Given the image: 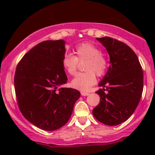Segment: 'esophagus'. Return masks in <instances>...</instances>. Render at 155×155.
Returning <instances> with one entry per match:
<instances>
[{
	"instance_id": "obj_1",
	"label": "esophagus",
	"mask_w": 155,
	"mask_h": 155,
	"mask_svg": "<svg viewBox=\"0 0 155 155\" xmlns=\"http://www.w3.org/2000/svg\"><path fill=\"white\" fill-rule=\"evenodd\" d=\"M81 95L82 96H87L90 95V93H89V92H81Z\"/></svg>"
}]
</instances>
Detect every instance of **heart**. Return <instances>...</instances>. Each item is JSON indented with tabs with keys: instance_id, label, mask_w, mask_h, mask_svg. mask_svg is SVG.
Returning <instances> with one entry per match:
<instances>
[{
	"instance_id": "heart-1",
	"label": "heart",
	"mask_w": 155,
	"mask_h": 155,
	"mask_svg": "<svg viewBox=\"0 0 155 155\" xmlns=\"http://www.w3.org/2000/svg\"><path fill=\"white\" fill-rule=\"evenodd\" d=\"M76 56L71 54L64 55L62 60L63 67L68 74L74 75L77 70L79 61L87 60L85 70L87 72L76 74L72 79L71 86L76 90L87 91L96 81L95 74L102 76L107 68V61L101 54V49L94 44L83 43L75 48Z\"/></svg>"
}]
</instances>
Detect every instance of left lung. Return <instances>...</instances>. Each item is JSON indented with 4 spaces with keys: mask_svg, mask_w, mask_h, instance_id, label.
<instances>
[{
    "mask_svg": "<svg viewBox=\"0 0 155 155\" xmlns=\"http://www.w3.org/2000/svg\"><path fill=\"white\" fill-rule=\"evenodd\" d=\"M96 39L107 50L110 65L98 84L104 88L96 92L101 101L92 114L105 124L118 125L128 120L139 104L143 88V71L136 53L127 44L110 37Z\"/></svg>",
    "mask_w": 155,
    "mask_h": 155,
    "instance_id": "obj_1",
    "label": "left lung"
}]
</instances>
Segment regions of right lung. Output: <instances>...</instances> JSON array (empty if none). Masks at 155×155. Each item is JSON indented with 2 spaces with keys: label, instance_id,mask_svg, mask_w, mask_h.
Masks as SVG:
<instances>
[{
  "label": "right lung",
  "instance_id": "obj_1",
  "mask_svg": "<svg viewBox=\"0 0 155 155\" xmlns=\"http://www.w3.org/2000/svg\"><path fill=\"white\" fill-rule=\"evenodd\" d=\"M65 44L62 39L41 42L23 56L16 68L19 110L26 120L44 130H55L66 124L80 97L75 89L61 87L68 80L62 64Z\"/></svg>",
  "mask_w": 155,
  "mask_h": 155
}]
</instances>
